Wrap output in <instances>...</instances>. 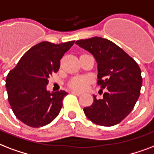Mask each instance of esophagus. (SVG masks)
I'll return each instance as SVG.
<instances>
[{"label": "esophagus", "mask_w": 154, "mask_h": 154, "mask_svg": "<svg viewBox=\"0 0 154 154\" xmlns=\"http://www.w3.org/2000/svg\"><path fill=\"white\" fill-rule=\"evenodd\" d=\"M71 92L73 94H75V95H76V96H80L81 94H82L81 92H79V91H72Z\"/></svg>", "instance_id": "esophagus-1"}]
</instances>
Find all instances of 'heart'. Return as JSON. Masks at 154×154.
Listing matches in <instances>:
<instances>
[{
	"instance_id": "heart-1",
	"label": "heart",
	"mask_w": 154,
	"mask_h": 154,
	"mask_svg": "<svg viewBox=\"0 0 154 154\" xmlns=\"http://www.w3.org/2000/svg\"><path fill=\"white\" fill-rule=\"evenodd\" d=\"M91 79L87 76H80L75 77L70 80L68 86L71 88L75 90H84L88 88V84L90 83Z\"/></svg>"
}]
</instances>
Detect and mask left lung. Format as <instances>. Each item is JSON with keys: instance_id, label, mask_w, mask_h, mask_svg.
Returning <instances> with one entry per match:
<instances>
[{"instance_id": "left-lung-1", "label": "left lung", "mask_w": 154, "mask_h": 154, "mask_svg": "<svg viewBox=\"0 0 154 154\" xmlns=\"http://www.w3.org/2000/svg\"><path fill=\"white\" fill-rule=\"evenodd\" d=\"M91 53L98 64L97 84L106 91L103 99L83 108L94 124L113 126L121 122L134 108L142 85L141 71L136 61L114 42L100 37L76 41Z\"/></svg>"}]
</instances>
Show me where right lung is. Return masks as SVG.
I'll use <instances>...</instances> for the list:
<instances>
[{
    "label": "right lung",
    "instance_id": "add662e5",
    "mask_svg": "<svg viewBox=\"0 0 154 154\" xmlns=\"http://www.w3.org/2000/svg\"><path fill=\"white\" fill-rule=\"evenodd\" d=\"M75 41L54 44L42 42L29 49L6 78L8 100L16 117L26 125L38 128L48 125L59 114L65 91H46L48 79L60 67L64 54Z\"/></svg>",
    "mask_w": 154,
    "mask_h": 154
}]
</instances>
